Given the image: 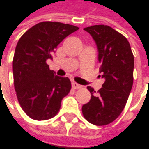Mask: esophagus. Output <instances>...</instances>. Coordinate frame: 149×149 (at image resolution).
Instances as JSON below:
<instances>
[{
  "instance_id": "34e87169",
  "label": "esophagus",
  "mask_w": 149,
  "mask_h": 149,
  "mask_svg": "<svg viewBox=\"0 0 149 149\" xmlns=\"http://www.w3.org/2000/svg\"><path fill=\"white\" fill-rule=\"evenodd\" d=\"M71 86H72V88H73V89H76V90H77V89H80V88H82V86H81V85L77 84L76 82H73Z\"/></svg>"
}]
</instances>
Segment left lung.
I'll return each instance as SVG.
<instances>
[{"label":"left lung","instance_id":"left-lung-1","mask_svg":"<svg viewBox=\"0 0 149 149\" xmlns=\"http://www.w3.org/2000/svg\"><path fill=\"white\" fill-rule=\"evenodd\" d=\"M84 29L96 42L105 83L98 93L87 87L92 97L82 113L90 123L105 126L115 120L127 104L134 82V55L127 39L113 28L93 25Z\"/></svg>","mask_w":149,"mask_h":149}]
</instances>
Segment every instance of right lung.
<instances>
[{"label": "right lung", "instance_id": "1", "mask_svg": "<svg viewBox=\"0 0 149 149\" xmlns=\"http://www.w3.org/2000/svg\"><path fill=\"white\" fill-rule=\"evenodd\" d=\"M79 28L57 22H42L19 39L13 58L14 86L18 102L31 119L45 120L58 113L61 101L70 91L68 78L58 77L46 61L70 34Z\"/></svg>", "mask_w": 149, "mask_h": 149}]
</instances>
